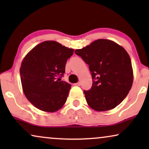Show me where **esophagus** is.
I'll list each match as a JSON object with an SVG mask.
<instances>
[{"label": "esophagus", "mask_w": 149, "mask_h": 149, "mask_svg": "<svg viewBox=\"0 0 149 149\" xmlns=\"http://www.w3.org/2000/svg\"><path fill=\"white\" fill-rule=\"evenodd\" d=\"M81 85V82H78L77 83H74V85H77V86H80V85Z\"/></svg>", "instance_id": "obj_1"}]
</instances>
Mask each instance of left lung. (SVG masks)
<instances>
[{
    "label": "left lung",
    "instance_id": "obj_1",
    "mask_svg": "<svg viewBox=\"0 0 149 149\" xmlns=\"http://www.w3.org/2000/svg\"><path fill=\"white\" fill-rule=\"evenodd\" d=\"M89 65L93 83L83 91L88 105L94 111H109L119 104L132 88L134 74L129 54L113 40L97 39L75 50Z\"/></svg>",
    "mask_w": 149,
    "mask_h": 149
}]
</instances>
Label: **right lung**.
I'll use <instances>...</instances> for the list:
<instances>
[{
    "label": "right lung",
    "mask_w": 149,
    "mask_h": 149,
    "mask_svg": "<svg viewBox=\"0 0 149 149\" xmlns=\"http://www.w3.org/2000/svg\"><path fill=\"white\" fill-rule=\"evenodd\" d=\"M74 49L54 40H46L28 53L20 67L26 98L40 111H58L66 102L71 85L61 81L66 61Z\"/></svg>",
    "instance_id": "right-lung-1"
}]
</instances>
